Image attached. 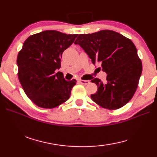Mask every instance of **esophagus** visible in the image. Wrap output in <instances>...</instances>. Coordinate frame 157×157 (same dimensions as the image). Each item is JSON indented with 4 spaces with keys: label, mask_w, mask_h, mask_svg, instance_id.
<instances>
[{
    "label": "esophagus",
    "mask_w": 157,
    "mask_h": 157,
    "mask_svg": "<svg viewBox=\"0 0 157 157\" xmlns=\"http://www.w3.org/2000/svg\"><path fill=\"white\" fill-rule=\"evenodd\" d=\"M79 82H80L81 84H84V85L89 84L90 83V81H89V80H82V79H80V80H79Z\"/></svg>",
    "instance_id": "obj_1"
}]
</instances>
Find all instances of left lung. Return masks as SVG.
<instances>
[{
	"mask_svg": "<svg viewBox=\"0 0 157 157\" xmlns=\"http://www.w3.org/2000/svg\"><path fill=\"white\" fill-rule=\"evenodd\" d=\"M75 44L80 46L94 64L99 63L107 73V83L92 79L98 91L92 100L105 109L114 110L132 99L142 73V62L129 39L115 31L103 30L92 34H81Z\"/></svg>",
	"mask_w": 157,
	"mask_h": 157,
	"instance_id": "left-lung-1",
	"label": "left lung"
}]
</instances>
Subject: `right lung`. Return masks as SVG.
<instances>
[{
    "mask_svg": "<svg viewBox=\"0 0 157 157\" xmlns=\"http://www.w3.org/2000/svg\"><path fill=\"white\" fill-rule=\"evenodd\" d=\"M78 34L46 30L31 35L25 41L17 56L18 77L23 89L39 107L52 109L67 101L76 79L66 81L61 67L63 52Z\"/></svg>",
    "mask_w": 157,
    "mask_h": 157,
    "instance_id": "right-lung-1",
    "label": "right lung"
}]
</instances>
